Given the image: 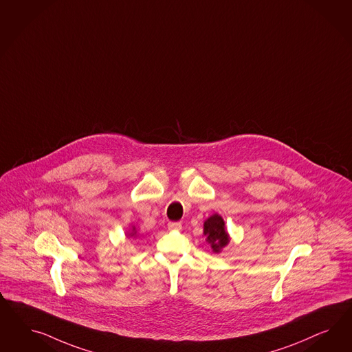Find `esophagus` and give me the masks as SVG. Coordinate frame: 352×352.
I'll list each match as a JSON object with an SVG mask.
<instances>
[{
  "mask_svg": "<svg viewBox=\"0 0 352 352\" xmlns=\"http://www.w3.org/2000/svg\"><path fill=\"white\" fill-rule=\"evenodd\" d=\"M168 228L170 231H181L182 224L179 222H170V223L168 224Z\"/></svg>",
  "mask_w": 352,
  "mask_h": 352,
  "instance_id": "34e87169",
  "label": "esophagus"
}]
</instances>
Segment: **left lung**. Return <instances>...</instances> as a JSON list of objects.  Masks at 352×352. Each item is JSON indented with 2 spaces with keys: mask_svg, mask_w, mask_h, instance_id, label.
Returning <instances> with one entry per match:
<instances>
[{
  "mask_svg": "<svg viewBox=\"0 0 352 352\" xmlns=\"http://www.w3.org/2000/svg\"><path fill=\"white\" fill-rule=\"evenodd\" d=\"M204 234L206 236V241L212 246L214 253H221L224 246L230 243L223 218L219 214H213L204 222Z\"/></svg>",
  "mask_w": 352,
  "mask_h": 352,
  "instance_id": "obj_1",
  "label": "left lung"
}]
</instances>
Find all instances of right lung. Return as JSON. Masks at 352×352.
<instances>
[{"label": "right lung", "instance_id": "1", "mask_svg": "<svg viewBox=\"0 0 352 352\" xmlns=\"http://www.w3.org/2000/svg\"><path fill=\"white\" fill-rule=\"evenodd\" d=\"M134 234H135V228H133V232H130L129 236H134Z\"/></svg>", "mask_w": 352, "mask_h": 352}]
</instances>
